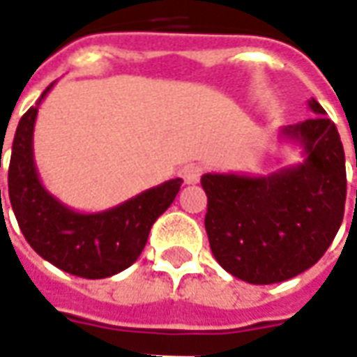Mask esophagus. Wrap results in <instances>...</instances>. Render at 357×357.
Instances as JSON below:
<instances>
[{
    "mask_svg": "<svg viewBox=\"0 0 357 357\" xmlns=\"http://www.w3.org/2000/svg\"><path fill=\"white\" fill-rule=\"evenodd\" d=\"M202 172H204V168H202L201 164L189 162V164H185L183 168H181V178L185 179V183L193 185V183H199Z\"/></svg>",
    "mask_w": 357,
    "mask_h": 357,
    "instance_id": "34e87169",
    "label": "esophagus"
}]
</instances>
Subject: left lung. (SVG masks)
I'll return each instance as SVG.
<instances>
[{
    "label": "left lung",
    "instance_id": "obj_1",
    "mask_svg": "<svg viewBox=\"0 0 357 357\" xmlns=\"http://www.w3.org/2000/svg\"><path fill=\"white\" fill-rule=\"evenodd\" d=\"M315 116L284 126L304 160L269 176L204 174V227L218 264L252 284H271L312 268L344 218V149L335 122L315 99ZM357 166V162H356Z\"/></svg>",
    "mask_w": 357,
    "mask_h": 357
}]
</instances>
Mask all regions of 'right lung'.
<instances>
[{
  "instance_id": "add662e5",
  "label": "right lung",
  "mask_w": 357,
  "mask_h": 357,
  "mask_svg": "<svg viewBox=\"0 0 357 357\" xmlns=\"http://www.w3.org/2000/svg\"><path fill=\"white\" fill-rule=\"evenodd\" d=\"M51 88L53 84L17 126L9 162L13 212L28 245L43 260L86 279L116 275L139 258L156 218L174 202L183 181H164L102 212L68 208L43 187L34 162L36 116Z\"/></svg>"
}]
</instances>
